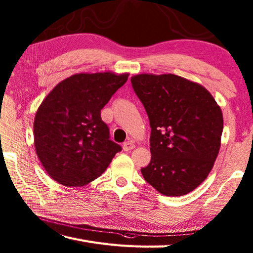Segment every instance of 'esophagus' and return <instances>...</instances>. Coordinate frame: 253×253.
Instances as JSON below:
<instances>
[{
  "label": "esophagus",
  "mask_w": 253,
  "mask_h": 253,
  "mask_svg": "<svg viewBox=\"0 0 253 253\" xmlns=\"http://www.w3.org/2000/svg\"><path fill=\"white\" fill-rule=\"evenodd\" d=\"M133 148H135V144H133L131 141H128L123 144L124 151H130V150H132Z\"/></svg>",
  "instance_id": "esophagus-1"
}]
</instances>
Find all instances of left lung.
Returning <instances> with one entry per match:
<instances>
[{
	"label": "left lung",
	"mask_w": 253,
	"mask_h": 253,
	"mask_svg": "<svg viewBox=\"0 0 253 253\" xmlns=\"http://www.w3.org/2000/svg\"><path fill=\"white\" fill-rule=\"evenodd\" d=\"M150 121L151 161L143 178L164 196H184L207 178L221 147L222 110L201 84L173 74L132 76Z\"/></svg>",
	"instance_id": "8db88e82"
}]
</instances>
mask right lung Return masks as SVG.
<instances>
[{
	"label": "right lung",
	"instance_id": "right-lung-1",
	"mask_svg": "<svg viewBox=\"0 0 253 253\" xmlns=\"http://www.w3.org/2000/svg\"><path fill=\"white\" fill-rule=\"evenodd\" d=\"M128 74H76L42 101L34 123L38 158L51 178L82 187L104 173L122 147L110 140L101 110L127 82Z\"/></svg>",
	"mask_w": 253,
	"mask_h": 253
}]
</instances>
